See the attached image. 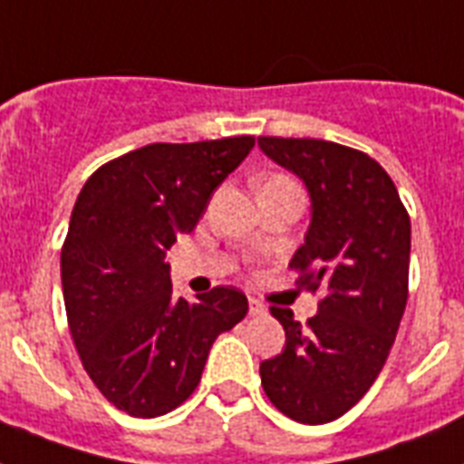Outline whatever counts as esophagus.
<instances>
[{"label":"esophagus","mask_w":464,"mask_h":464,"mask_svg":"<svg viewBox=\"0 0 464 464\" xmlns=\"http://www.w3.org/2000/svg\"><path fill=\"white\" fill-rule=\"evenodd\" d=\"M250 315H265V313H267V308H265V305L260 304V301H255V298H250Z\"/></svg>","instance_id":"1"}]
</instances>
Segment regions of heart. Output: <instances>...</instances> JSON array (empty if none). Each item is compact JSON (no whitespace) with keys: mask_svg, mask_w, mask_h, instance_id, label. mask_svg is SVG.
Instances as JSON below:
<instances>
[{"mask_svg":"<svg viewBox=\"0 0 464 464\" xmlns=\"http://www.w3.org/2000/svg\"><path fill=\"white\" fill-rule=\"evenodd\" d=\"M272 180H284V178H272Z\"/></svg>","mask_w":464,"mask_h":464,"instance_id":"heart-1","label":"heart"}]
</instances>
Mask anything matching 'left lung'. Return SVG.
<instances>
[{"instance_id": "left-lung-1", "label": "left lung", "mask_w": 464, "mask_h": 464, "mask_svg": "<svg viewBox=\"0 0 464 464\" xmlns=\"http://www.w3.org/2000/svg\"><path fill=\"white\" fill-rule=\"evenodd\" d=\"M257 147L308 189V231L289 265L308 269L301 286L323 289L308 324L269 308L286 344L260 363L262 388L294 421L327 424L366 395L388 361L407 305L410 217L381 163L356 149L282 137H260Z\"/></svg>"}]
</instances>
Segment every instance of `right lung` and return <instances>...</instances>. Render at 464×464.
<instances>
[{"label":"right lung","instance_id":"obj_1","mask_svg":"<svg viewBox=\"0 0 464 464\" xmlns=\"http://www.w3.org/2000/svg\"><path fill=\"white\" fill-rule=\"evenodd\" d=\"M253 137L149 144L105 163L76 197L62 291L76 352L105 400L154 419L188 400L214 339L247 313L236 286L173 296L166 250L195 231Z\"/></svg>","mask_w":464,"mask_h":464}]
</instances>
